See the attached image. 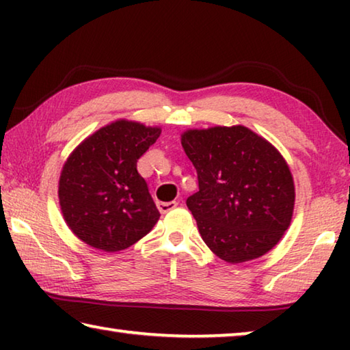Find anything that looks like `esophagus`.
I'll list each match as a JSON object with an SVG mask.
<instances>
[{"instance_id":"obj_1","label":"esophagus","mask_w":350,"mask_h":350,"mask_svg":"<svg viewBox=\"0 0 350 350\" xmlns=\"http://www.w3.org/2000/svg\"><path fill=\"white\" fill-rule=\"evenodd\" d=\"M162 183H165V182H162ZM157 199L161 205H168L171 202H174V196L170 191H163L162 194H159ZM159 210H162V206H159Z\"/></svg>"}]
</instances>
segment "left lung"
<instances>
[{"label":"left lung","mask_w":350,"mask_h":350,"mask_svg":"<svg viewBox=\"0 0 350 350\" xmlns=\"http://www.w3.org/2000/svg\"><path fill=\"white\" fill-rule=\"evenodd\" d=\"M161 128L116 120L69 154L58 180L63 219L77 238L103 252H120L151 232L161 217L137 173V161Z\"/></svg>","instance_id":"1"}]
</instances>
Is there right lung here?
<instances>
[{
    "label": "right lung",
    "mask_w": 350,
    "mask_h": 350,
    "mask_svg": "<svg viewBox=\"0 0 350 350\" xmlns=\"http://www.w3.org/2000/svg\"><path fill=\"white\" fill-rule=\"evenodd\" d=\"M182 146L199 180L187 206L210 250L232 264L270 252L295 208L293 176L281 152L242 125L188 129Z\"/></svg>",
    "instance_id": "obj_1"
}]
</instances>
